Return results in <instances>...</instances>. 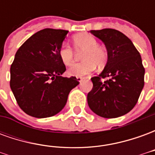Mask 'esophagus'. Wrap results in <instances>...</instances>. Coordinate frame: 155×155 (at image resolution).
<instances>
[{"mask_svg":"<svg viewBox=\"0 0 155 155\" xmlns=\"http://www.w3.org/2000/svg\"><path fill=\"white\" fill-rule=\"evenodd\" d=\"M83 79H84L83 77H76V80H77V81H79V82H81V81H83Z\"/></svg>","mask_w":155,"mask_h":155,"instance_id":"obj_1","label":"esophagus"}]
</instances>
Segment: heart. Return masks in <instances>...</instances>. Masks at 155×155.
Instances as JSON below:
<instances>
[{
  "label": "heart",
  "mask_w": 155,
  "mask_h": 155,
  "mask_svg": "<svg viewBox=\"0 0 155 155\" xmlns=\"http://www.w3.org/2000/svg\"><path fill=\"white\" fill-rule=\"evenodd\" d=\"M74 48L76 51H84L81 54L82 63L74 64L68 70V74L71 76L81 77L91 74L98 66L104 65L107 54L104 49L98 45V41L92 35L88 34H79L73 38ZM59 57L61 62L70 66L74 63V54L73 50L67 45H63L59 50Z\"/></svg>",
  "instance_id": "heart-1"
}]
</instances>
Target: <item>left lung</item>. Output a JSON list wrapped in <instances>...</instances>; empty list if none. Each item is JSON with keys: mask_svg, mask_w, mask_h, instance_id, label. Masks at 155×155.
Instances as JSON below:
<instances>
[{"mask_svg": "<svg viewBox=\"0 0 155 155\" xmlns=\"http://www.w3.org/2000/svg\"><path fill=\"white\" fill-rule=\"evenodd\" d=\"M104 42L108 59L104 70L91 78L93 88L88 93L89 107L103 118H117L129 113L136 104L144 84L142 59L133 42L114 29L91 31ZM101 78H108L104 82Z\"/></svg>", "mask_w": 155, "mask_h": 155, "instance_id": "obj_1", "label": "left lung"}]
</instances>
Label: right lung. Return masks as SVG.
Wrapping results in <instances>:
<instances>
[{
    "label": "right lung",
    "instance_id": "obj_1",
    "mask_svg": "<svg viewBox=\"0 0 155 155\" xmlns=\"http://www.w3.org/2000/svg\"><path fill=\"white\" fill-rule=\"evenodd\" d=\"M68 31L46 28L36 32L19 48L11 66L10 85L17 104L35 118H47L61 112L76 78L63 77L65 66L59 50Z\"/></svg>",
    "mask_w": 155,
    "mask_h": 155
}]
</instances>
